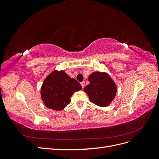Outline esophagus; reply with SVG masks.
<instances>
[{
  "label": "esophagus",
  "mask_w": 159,
  "mask_h": 159,
  "mask_svg": "<svg viewBox=\"0 0 159 159\" xmlns=\"http://www.w3.org/2000/svg\"><path fill=\"white\" fill-rule=\"evenodd\" d=\"M81 87H82L83 88L85 87V82L84 81H82V82H81Z\"/></svg>",
  "instance_id": "1"
}]
</instances>
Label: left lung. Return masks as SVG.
I'll list each match as a JSON object with an SVG mask.
<instances>
[{
	"label": "left lung",
	"mask_w": 159,
	"mask_h": 159,
	"mask_svg": "<svg viewBox=\"0 0 159 159\" xmlns=\"http://www.w3.org/2000/svg\"><path fill=\"white\" fill-rule=\"evenodd\" d=\"M89 84L84 91L91 103L99 107H107L111 103L117 92V86L107 72L94 71L88 78Z\"/></svg>",
	"instance_id": "left-lung-1"
}]
</instances>
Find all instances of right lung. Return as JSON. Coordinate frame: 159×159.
Here are the masks:
<instances>
[{
	"mask_svg": "<svg viewBox=\"0 0 159 159\" xmlns=\"http://www.w3.org/2000/svg\"><path fill=\"white\" fill-rule=\"evenodd\" d=\"M82 89L76 80L64 70H54L43 81L40 89L42 102L48 108L57 111L63 110L71 102L70 98L75 91Z\"/></svg>",
	"mask_w": 159,
	"mask_h": 159,
	"instance_id": "1",
	"label": "right lung"
}]
</instances>
